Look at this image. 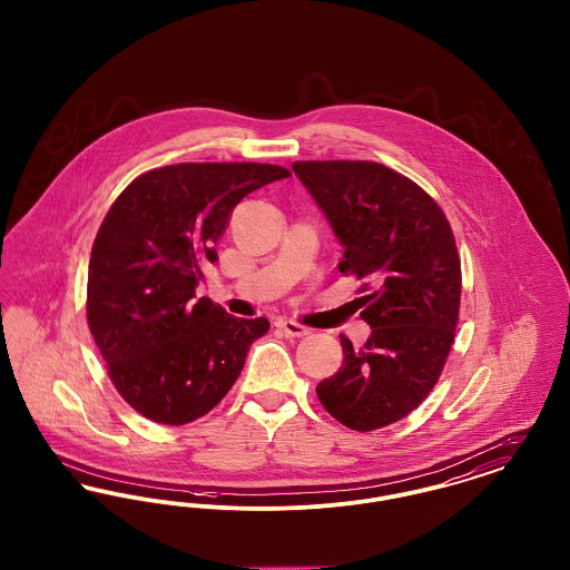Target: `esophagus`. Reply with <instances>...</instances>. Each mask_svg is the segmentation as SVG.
<instances>
[{
  "label": "esophagus",
  "mask_w": 570,
  "mask_h": 570,
  "mask_svg": "<svg viewBox=\"0 0 570 570\" xmlns=\"http://www.w3.org/2000/svg\"><path fill=\"white\" fill-rule=\"evenodd\" d=\"M275 326L286 335V337H303L309 333L307 326L298 325L295 321H286V318H277Z\"/></svg>",
  "instance_id": "obj_1"
}]
</instances>
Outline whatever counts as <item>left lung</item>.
I'll use <instances>...</instances> for the list:
<instances>
[{"label": "left lung", "mask_w": 570, "mask_h": 570, "mask_svg": "<svg viewBox=\"0 0 570 570\" xmlns=\"http://www.w3.org/2000/svg\"><path fill=\"white\" fill-rule=\"evenodd\" d=\"M344 247L340 272L365 279L363 348L340 335L344 363L318 386L331 416L356 432L404 419L434 389L455 340L461 263L434 198L379 163H295Z\"/></svg>", "instance_id": "left-lung-1"}]
</instances>
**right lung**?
<instances>
[{
    "mask_svg": "<svg viewBox=\"0 0 570 570\" xmlns=\"http://www.w3.org/2000/svg\"><path fill=\"white\" fill-rule=\"evenodd\" d=\"M291 173L273 164H175L119 194L89 258L87 321L119 395L138 414L186 425L244 370L267 318H235L196 297L233 209Z\"/></svg>",
    "mask_w": 570,
    "mask_h": 570,
    "instance_id": "add662e5",
    "label": "right lung"
}]
</instances>
